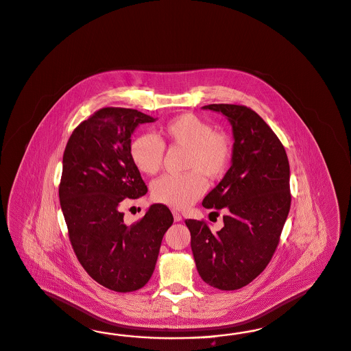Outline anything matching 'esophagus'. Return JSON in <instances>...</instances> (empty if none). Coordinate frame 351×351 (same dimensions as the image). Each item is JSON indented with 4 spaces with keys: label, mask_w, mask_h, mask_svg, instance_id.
Instances as JSON below:
<instances>
[{
    "label": "esophagus",
    "mask_w": 351,
    "mask_h": 351,
    "mask_svg": "<svg viewBox=\"0 0 351 351\" xmlns=\"http://www.w3.org/2000/svg\"><path fill=\"white\" fill-rule=\"evenodd\" d=\"M172 214H173V220H175V221H182V215H180L178 211H173Z\"/></svg>",
    "instance_id": "1"
}]
</instances>
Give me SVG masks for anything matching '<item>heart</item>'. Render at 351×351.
<instances>
[{"label":"heart","instance_id":"heart-1","mask_svg":"<svg viewBox=\"0 0 351 351\" xmlns=\"http://www.w3.org/2000/svg\"><path fill=\"white\" fill-rule=\"evenodd\" d=\"M163 138L188 150L185 175H166L153 184L152 197L175 210L186 208L205 193L206 180H219L230 167L232 145L226 133L215 132L210 123L193 114H182L162 128ZM133 165L144 175L162 167L165 145L152 133H141L130 146Z\"/></svg>","mask_w":351,"mask_h":351}]
</instances>
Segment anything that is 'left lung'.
<instances>
[{
    "instance_id": "8db88e82",
    "label": "left lung",
    "mask_w": 351,
    "mask_h": 351,
    "mask_svg": "<svg viewBox=\"0 0 351 351\" xmlns=\"http://www.w3.org/2000/svg\"><path fill=\"white\" fill-rule=\"evenodd\" d=\"M232 125L230 167L206 195V208H226L224 227L213 233L205 221L188 219L195 267L206 284L236 290L269 263L290 208V169L278 136L246 106L213 104Z\"/></svg>"
}]
</instances>
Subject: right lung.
Masks as SVG:
<instances>
[{
  "mask_svg": "<svg viewBox=\"0 0 351 351\" xmlns=\"http://www.w3.org/2000/svg\"><path fill=\"white\" fill-rule=\"evenodd\" d=\"M156 121L137 110H98L75 128L63 153L60 201L73 252L90 278L121 293L150 280L173 223L165 205L150 206L131 226L119 210L147 192L130 146L140 124Z\"/></svg>",
  "mask_w": 351,
  "mask_h": 351,
  "instance_id": "1",
  "label": "right lung"
}]
</instances>
